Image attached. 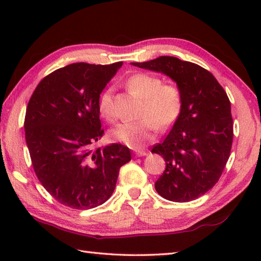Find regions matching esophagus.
Returning <instances> with one entry per match:
<instances>
[{
  "mask_svg": "<svg viewBox=\"0 0 261 261\" xmlns=\"http://www.w3.org/2000/svg\"><path fill=\"white\" fill-rule=\"evenodd\" d=\"M146 154H147L146 150H141V149H138V150H136V156H138V157L146 156Z\"/></svg>",
  "mask_w": 261,
  "mask_h": 261,
  "instance_id": "esophagus-1",
  "label": "esophagus"
}]
</instances>
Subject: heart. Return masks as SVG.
I'll list each match as a JSON object with an SVG mask.
<instances>
[{"instance_id": "obj_1", "label": "heart", "mask_w": 261, "mask_h": 261, "mask_svg": "<svg viewBox=\"0 0 261 261\" xmlns=\"http://www.w3.org/2000/svg\"><path fill=\"white\" fill-rule=\"evenodd\" d=\"M126 87L143 98L142 118L136 122H123L111 131V138L134 149L142 148L156 135L158 129H167L178 120L182 109V93L173 83H163L159 76L149 73L131 75ZM98 112L109 122H114L115 112L112 91L108 88L98 97Z\"/></svg>"}]
</instances>
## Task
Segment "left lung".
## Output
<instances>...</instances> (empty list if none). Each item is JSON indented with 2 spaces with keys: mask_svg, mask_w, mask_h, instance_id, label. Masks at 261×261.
Segmentation results:
<instances>
[{
  "mask_svg": "<svg viewBox=\"0 0 261 261\" xmlns=\"http://www.w3.org/2000/svg\"><path fill=\"white\" fill-rule=\"evenodd\" d=\"M132 65L162 71L181 90L179 118L151 150L166 162L154 188L168 201L196 199L218 182L230 157L233 140L230 99L215 77L194 63L162 56Z\"/></svg>",
  "mask_w": 261,
  "mask_h": 261,
  "instance_id": "obj_1",
  "label": "left lung"
}]
</instances>
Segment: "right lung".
Listing matches in <instances>:
<instances>
[{"label":"right lung","mask_w":261,"mask_h":261,"mask_svg":"<svg viewBox=\"0 0 261 261\" xmlns=\"http://www.w3.org/2000/svg\"><path fill=\"white\" fill-rule=\"evenodd\" d=\"M122 62L70 64L37 85L28 103L24 131L33 170L45 190L75 210L102 205L112 195L129 148L92 149L104 135L98 97Z\"/></svg>","instance_id":"1"}]
</instances>
